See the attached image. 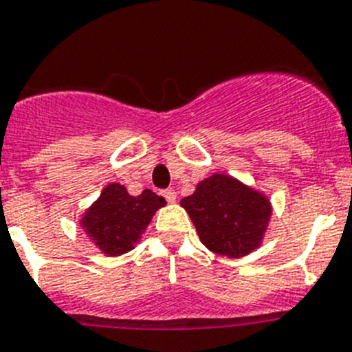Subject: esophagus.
Returning a JSON list of instances; mask_svg holds the SVG:
<instances>
[{
	"mask_svg": "<svg viewBox=\"0 0 352 352\" xmlns=\"http://www.w3.org/2000/svg\"><path fill=\"white\" fill-rule=\"evenodd\" d=\"M162 197H164V199H166L170 204H173V202H175V200H177L175 190H171V188H170V190H164V191H162Z\"/></svg>",
	"mask_w": 352,
	"mask_h": 352,
	"instance_id": "obj_1",
	"label": "esophagus"
}]
</instances>
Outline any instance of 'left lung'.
I'll return each instance as SVG.
<instances>
[{"label":"left lung","instance_id":"8db88e82","mask_svg":"<svg viewBox=\"0 0 352 352\" xmlns=\"http://www.w3.org/2000/svg\"><path fill=\"white\" fill-rule=\"evenodd\" d=\"M181 206L190 214L200 241L227 258H243L261 247L272 217L267 195L226 173H212L200 181Z\"/></svg>","mask_w":352,"mask_h":352}]
</instances>
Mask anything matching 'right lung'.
Returning a JSON list of instances; mask_svg holds the SVG:
<instances>
[{
	"label": "right lung",
	"instance_id": "add662e5",
	"mask_svg": "<svg viewBox=\"0 0 352 352\" xmlns=\"http://www.w3.org/2000/svg\"><path fill=\"white\" fill-rule=\"evenodd\" d=\"M164 206L166 200L152 190L132 197L125 186L111 182L85 209L80 227L105 256L114 258L134 249L155 211Z\"/></svg>",
	"mask_w": 352,
	"mask_h": 352
}]
</instances>
